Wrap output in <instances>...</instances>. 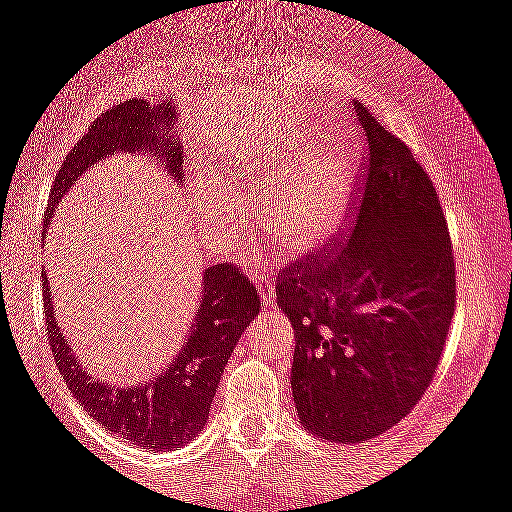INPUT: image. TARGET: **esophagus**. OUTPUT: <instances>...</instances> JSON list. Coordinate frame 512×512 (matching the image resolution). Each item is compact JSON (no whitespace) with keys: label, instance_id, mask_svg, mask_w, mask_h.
<instances>
[{"label":"esophagus","instance_id":"1","mask_svg":"<svg viewBox=\"0 0 512 512\" xmlns=\"http://www.w3.org/2000/svg\"><path fill=\"white\" fill-rule=\"evenodd\" d=\"M251 276L256 281V286H259L261 296H264V304H274V276L269 274V269H253Z\"/></svg>","mask_w":512,"mask_h":512}]
</instances>
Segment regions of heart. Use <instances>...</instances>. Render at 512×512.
Here are the masks:
<instances>
[{
  "instance_id": "obj_1",
  "label": "heart",
  "mask_w": 512,
  "mask_h": 512,
  "mask_svg": "<svg viewBox=\"0 0 512 512\" xmlns=\"http://www.w3.org/2000/svg\"><path fill=\"white\" fill-rule=\"evenodd\" d=\"M352 191V170L344 155L321 153L306 160L261 201V223L284 243L314 241L332 228L347 206ZM198 208L208 226L228 241L238 228L241 193L223 180L198 183Z\"/></svg>"
}]
</instances>
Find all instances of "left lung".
<instances>
[{
    "instance_id": "obj_1",
    "label": "left lung",
    "mask_w": 512,
    "mask_h": 512,
    "mask_svg": "<svg viewBox=\"0 0 512 512\" xmlns=\"http://www.w3.org/2000/svg\"><path fill=\"white\" fill-rule=\"evenodd\" d=\"M352 110L369 145L357 218L276 281L296 329V410L306 430L342 445L410 415L435 377L457 301L450 228L432 180L367 105Z\"/></svg>"
}]
</instances>
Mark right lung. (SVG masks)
Listing matches in <instances>:
<instances>
[{
	"label": "right lung",
	"instance_id": "1",
	"mask_svg": "<svg viewBox=\"0 0 512 512\" xmlns=\"http://www.w3.org/2000/svg\"><path fill=\"white\" fill-rule=\"evenodd\" d=\"M110 118H113L110 133L97 130V135H105V140L92 145V153L77 155L72 150L67 163L60 168L52 186V211L60 206V198L80 178L82 170L95 165L102 155L115 153L118 150L115 144L130 148V145H143L145 140H155L160 133L158 125L173 115L165 105L160 110H150L145 107V100H130L113 107ZM158 153L163 155V163H168L170 173L180 180L178 145L165 143ZM52 211H47V218L52 216ZM42 291H45L47 339L70 392L107 430L128 437L133 445L150 452L186 445L203 430L228 357L261 309L256 286L248 281V276H243L241 266H233L231 261L208 266L203 271V296L196 321L191 324V337L178 349L173 362L145 384L113 387L105 379L87 374L75 359V352L62 337V329L55 319L47 276H42Z\"/></svg>",
	"mask_w": 512,
	"mask_h": 512
}]
</instances>
